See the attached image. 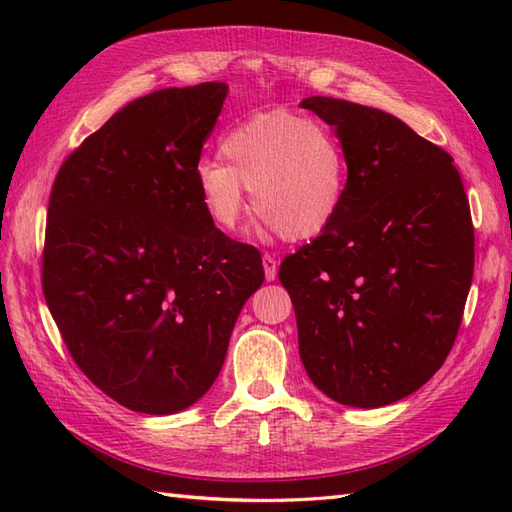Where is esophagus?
I'll use <instances>...</instances> for the list:
<instances>
[{
	"label": "esophagus",
	"mask_w": 512,
	"mask_h": 512,
	"mask_svg": "<svg viewBox=\"0 0 512 512\" xmlns=\"http://www.w3.org/2000/svg\"><path fill=\"white\" fill-rule=\"evenodd\" d=\"M262 262H264V273H266V281H275V277H277V268H279V264H277L275 255L266 253V255L262 257Z\"/></svg>",
	"instance_id": "esophagus-1"
}]
</instances>
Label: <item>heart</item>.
<instances>
[{
    "label": "heart",
    "instance_id": "b5f03b06",
    "mask_svg": "<svg viewBox=\"0 0 512 512\" xmlns=\"http://www.w3.org/2000/svg\"><path fill=\"white\" fill-rule=\"evenodd\" d=\"M227 162L195 167L202 206L222 231H235L253 209L286 239H312L339 217L350 187V156L341 134L319 118L288 110L264 112L235 125L220 140Z\"/></svg>",
    "mask_w": 512,
    "mask_h": 512
}]
</instances>
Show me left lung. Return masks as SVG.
<instances>
[{
  "label": "left lung",
  "instance_id": "1",
  "mask_svg": "<svg viewBox=\"0 0 512 512\" xmlns=\"http://www.w3.org/2000/svg\"><path fill=\"white\" fill-rule=\"evenodd\" d=\"M341 134L350 187L334 224L284 257L310 380L341 405L374 409L420 389L458 336L475 264L460 171L400 118L310 96Z\"/></svg>",
  "mask_w": 512,
  "mask_h": 512
}]
</instances>
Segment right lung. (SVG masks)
Masks as SVG:
<instances>
[{
  "instance_id": "obj_1",
  "label": "right lung",
  "mask_w": 512,
  "mask_h": 512,
  "mask_svg": "<svg viewBox=\"0 0 512 512\" xmlns=\"http://www.w3.org/2000/svg\"><path fill=\"white\" fill-rule=\"evenodd\" d=\"M226 83L127 103L54 178L41 286L74 363L105 396L167 416L215 383L259 250L206 215L195 182Z\"/></svg>"
}]
</instances>
